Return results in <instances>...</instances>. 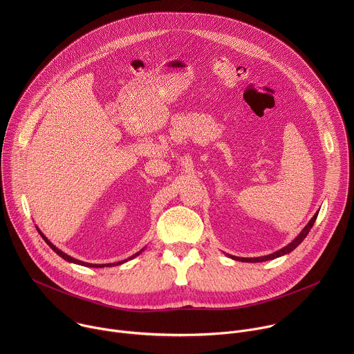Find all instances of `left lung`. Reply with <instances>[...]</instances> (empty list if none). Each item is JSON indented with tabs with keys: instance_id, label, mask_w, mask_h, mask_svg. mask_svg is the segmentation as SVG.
I'll list each match as a JSON object with an SVG mask.
<instances>
[{
	"instance_id": "8db88e82",
	"label": "left lung",
	"mask_w": 354,
	"mask_h": 354,
	"mask_svg": "<svg viewBox=\"0 0 354 354\" xmlns=\"http://www.w3.org/2000/svg\"><path fill=\"white\" fill-rule=\"evenodd\" d=\"M317 217H318V212L314 214V217L310 220V223L304 227V230H302L288 245H286L284 248H281V249H279V250H276V252H273V254H270V255H266V257H259V258H238V257H232V255H228L231 259H234V261H241V262H252V263H258V262H266V261H272V259H276V258H280V257H283V255H287V254H290L291 250H294L302 241H304V238L308 235V232H310V230L313 228V225H314V223H315V220H317Z\"/></svg>"
}]
</instances>
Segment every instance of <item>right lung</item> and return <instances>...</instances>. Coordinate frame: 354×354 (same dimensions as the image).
<instances>
[{"mask_svg":"<svg viewBox=\"0 0 354 354\" xmlns=\"http://www.w3.org/2000/svg\"><path fill=\"white\" fill-rule=\"evenodd\" d=\"M37 228V227H36ZM37 231H39V234L41 235V238L46 241V243L50 246V248H52L55 252H56V254L59 255V257H62L64 261H67V262H70V263H75V265H81V266H86V268H112V266H118V265H122V263H124V262H127V261H131V259H134L136 257H138L140 254H141V252L144 250V248L141 249V250H138L137 252V254H134L133 257H130L129 259H124V261H122V262H116V263H106V265H92V263H86V262H82V261H78V259H74V258H71L70 255H67V254H64V252L63 250H60L59 248H56L52 242H50L43 234H41V231L37 228Z\"/></svg>","mask_w":354,"mask_h":354,"instance_id":"add662e5","label":"right lung"}]
</instances>
